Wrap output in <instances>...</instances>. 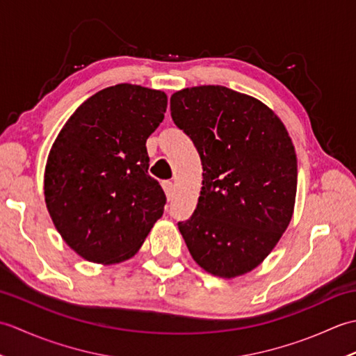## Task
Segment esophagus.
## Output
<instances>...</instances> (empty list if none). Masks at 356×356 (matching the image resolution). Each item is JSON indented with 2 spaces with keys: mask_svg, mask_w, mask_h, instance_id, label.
<instances>
[{
  "mask_svg": "<svg viewBox=\"0 0 356 356\" xmlns=\"http://www.w3.org/2000/svg\"><path fill=\"white\" fill-rule=\"evenodd\" d=\"M162 188H163V191H165L166 199L171 200L172 199V194H174V185H172V182H168V180H166V182L162 184Z\"/></svg>",
  "mask_w": 356,
  "mask_h": 356,
  "instance_id": "obj_1",
  "label": "esophagus"
}]
</instances>
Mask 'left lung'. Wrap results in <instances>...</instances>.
<instances>
[{
    "mask_svg": "<svg viewBox=\"0 0 356 356\" xmlns=\"http://www.w3.org/2000/svg\"><path fill=\"white\" fill-rule=\"evenodd\" d=\"M170 108L203 168L197 208L179 222L188 251L216 277L248 274L275 248L293 214L291 136L268 105L222 86L180 90Z\"/></svg>",
    "mask_w": 356,
    "mask_h": 356,
    "instance_id": "1",
    "label": "left lung"
}]
</instances>
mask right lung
Returning <instances> with one entry per match:
<instances>
[{"instance_id": "obj_1", "label": "right lung", "mask_w": 356, "mask_h": 356, "mask_svg": "<svg viewBox=\"0 0 356 356\" xmlns=\"http://www.w3.org/2000/svg\"><path fill=\"white\" fill-rule=\"evenodd\" d=\"M166 104L161 90L107 87L79 105L53 142L45 205L82 259L101 264L131 259L162 217L166 197L148 174L145 143Z\"/></svg>"}]
</instances>
